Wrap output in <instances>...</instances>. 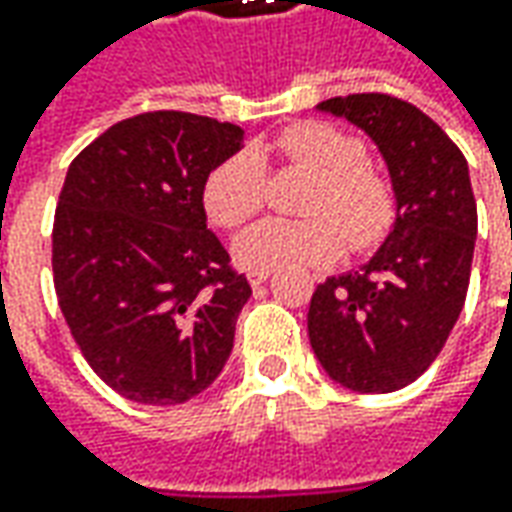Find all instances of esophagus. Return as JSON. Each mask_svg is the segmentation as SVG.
<instances>
[{
    "label": "esophagus",
    "instance_id": "esophagus-1",
    "mask_svg": "<svg viewBox=\"0 0 512 512\" xmlns=\"http://www.w3.org/2000/svg\"><path fill=\"white\" fill-rule=\"evenodd\" d=\"M267 279H270V270H250V273H247V282L253 287H262Z\"/></svg>",
    "mask_w": 512,
    "mask_h": 512
}]
</instances>
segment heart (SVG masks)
<instances>
[{"label": "heart", "mask_w": 512, "mask_h": 512, "mask_svg": "<svg viewBox=\"0 0 512 512\" xmlns=\"http://www.w3.org/2000/svg\"><path fill=\"white\" fill-rule=\"evenodd\" d=\"M279 156L313 173L302 210L305 219H262L236 239L233 256L247 270L327 265L350 242L353 250L376 247L396 219V193L367 165L359 136L330 122H299L259 150H239L207 176L205 207L222 227H239L265 205V162Z\"/></svg>", "instance_id": "b5f03b06"}]
</instances>
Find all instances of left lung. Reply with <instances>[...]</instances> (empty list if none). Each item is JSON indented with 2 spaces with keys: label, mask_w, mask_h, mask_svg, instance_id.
I'll list each match as a JSON object with an SVG mask.
<instances>
[{
  "label": "left lung",
  "mask_w": 512,
  "mask_h": 512,
  "mask_svg": "<svg viewBox=\"0 0 512 512\" xmlns=\"http://www.w3.org/2000/svg\"><path fill=\"white\" fill-rule=\"evenodd\" d=\"M382 153L396 219L359 270L327 276L307 310L327 376L356 393H393L442 353L464 307L476 247V199L462 150L427 113L387 93L316 105Z\"/></svg>",
  "instance_id": "left-lung-1"
}]
</instances>
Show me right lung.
Masks as SVG:
<instances>
[{"label":"right lung","instance_id":"right-lung-1","mask_svg":"<svg viewBox=\"0 0 512 512\" xmlns=\"http://www.w3.org/2000/svg\"><path fill=\"white\" fill-rule=\"evenodd\" d=\"M245 130L182 110L116 122L70 162L53 222L62 316L102 382L182 404L222 373L250 299L207 227L205 182Z\"/></svg>","mask_w":512,"mask_h":512}]
</instances>
